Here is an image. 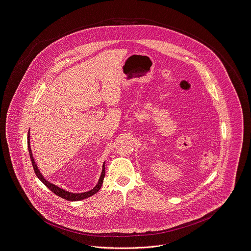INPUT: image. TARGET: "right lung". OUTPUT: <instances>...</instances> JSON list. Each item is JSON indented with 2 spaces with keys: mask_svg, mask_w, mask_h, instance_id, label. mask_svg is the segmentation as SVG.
<instances>
[{
  "mask_svg": "<svg viewBox=\"0 0 251 251\" xmlns=\"http://www.w3.org/2000/svg\"><path fill=\"white\" fill-rule=\"evenodd\" d=\"M29 133V131H28ZM28 133V153H29V157H30V161H31V164H32V167H33V170H34V173L35 175L38 177V179L50 190L52 191L55 195L65 199V200H68V201H78V200H83L84 198H87L91 195H95L96 193L99 192V190L101 189L102 185H103V181H104V177H105V173H106V170H105V164L103 165V170H102V173H101V176H100V179L98 181V184L89 192H86V193H83V194H72V193H69V192H66L58 187H56V185L54 184H51L49 183L48 181H46L44 179V177L42 176V174L40 173V171L38 170L37 166L35 165V162L33 160V157H32V154H31V150H30V146H29V134Z\"/></svg>",
  "mask_w": 251,
  "mask_h": 251,
  "instance_id": "add662e5",
  "label": "right lung"
}]
</instances>
